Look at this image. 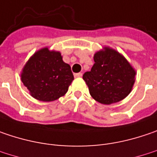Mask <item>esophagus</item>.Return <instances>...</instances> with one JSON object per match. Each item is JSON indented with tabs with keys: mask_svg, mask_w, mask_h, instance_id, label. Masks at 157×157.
<instances>
[{
	"mask_svg": "<svg viewBox=\"0 0 157 157\" xmlns=\"http://www.w3.org/2000/svg\"><path fill=\"white\" fill-rule=\"evenodd\" d=\"M82 73L75 74V77H82Z\"/></svg>",
	"mask_w": 157,
	"mask_h": 157,
	"instance_id": "34e87169",
	"label": "esophagus"
}]
</instances>
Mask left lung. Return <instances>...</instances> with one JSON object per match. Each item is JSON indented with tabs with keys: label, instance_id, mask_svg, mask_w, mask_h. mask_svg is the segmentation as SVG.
Returning a JSON list of instances; mask_svg holds the SVG:
<instances>
[{
	"label": "left lung",
	"instance_id": "left-lung-1",
	"mask_svg": "<svg viewBox=\"0 0 157 157\" xmlns=\"http://www.w3.org/2000/svg\"><path fill=\"white\" fill-rule=\"evenodd\" d=\"M94 65L82 78L90 94L98 102L110 105L129 95L135 82V71L117 51L105 48L94 55Z\"/></svg>",
	"mask_w": 157,
	"mask_h": 157
}]
</instances>
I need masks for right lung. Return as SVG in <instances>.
<instances>
[{"label": "right lung", "instance_id": "right-lung-1", "mask_svg": "<svg viewBox=\"0 0 157 157\" xmlns=\"http://www.w3.org/2000/svg\"><path fill=\"white\" fill-rule=\"evenodd\" d=\"M21 80L34 98L49 102L67 92L74 75L59 52L44 48L34 53L25 64Z\"/></svg>", "mask_w": 157, "mask_h": 157}]
</instances>
